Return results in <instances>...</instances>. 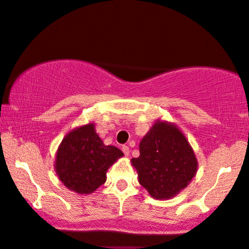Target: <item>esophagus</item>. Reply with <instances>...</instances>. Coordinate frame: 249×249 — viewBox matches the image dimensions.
<instances>
[{
    "label": "esophagus",
    "mask_w": 249,
    "mask_h": 249,
    "mask_svg": "<svg viewBox=\"0 0 249 249\" xmlns=\"http://www.w3.org/2000/svg\"><path fill=\"white\" fill-rule=\"evenodd\" d=\"M122 150H123V152H124V155L126 156V157H128V156H130V148H128L127 145H123Z\"/></svg>",
    "instance_id": "esophagus-1"
}]
</instances>
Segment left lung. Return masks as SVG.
Here are the masks:
<instances>
[{
    "label": "left lung",
    "mask_w": 249,
    "mask_h": 249,
    "mask_svg": "<svg viewBox=\"0 0 249 249\" xmlns=\"http://www.w3.org/2000/svg\"><path fill=\"white\" fill-rule=\"evenodd\" d=\"M140 156L131 163L139 183L155 199H170L196 177L198 160L194 149L174 123L157 119L141 139Z\"/></svg>",
    "instance_id": "obj_1"
}]
</instances>
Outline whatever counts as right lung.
I'll list each match as a JSON object with an SVG mask.
<instances>
[{
    "mask_svg": "<svg viewBox=\"0 0 249 249\" xmlns=\"http://www.w3.org/2000/svg\"><path fill=\"white\" fill-rule=\"evenodd\" d=\"M124 154L114 145H106L88 123L68 132L55 152L54 171L69 190L89 195L107 180L108 168Z\"/></svg>",
    "mask_w": 249,
    "mask_h": 249,
    "instance_id": "obj_1",
    "label": "right lung"
}]
</instances>
